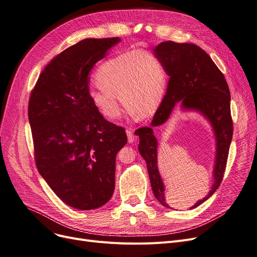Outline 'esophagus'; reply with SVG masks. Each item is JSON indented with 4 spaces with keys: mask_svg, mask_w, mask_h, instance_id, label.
Segmentation results:
<instances>
[{
    "mask_svg": "<svg viewBox=\"0 0 257 257\" xmlns=\"http://www.w3.org/2000/svg\"><path fill=\"white\" fill-rule=\"evenodd\" d=\"M126 135H127V141H128V143H133V142L135 141L134 134H133V131H132V130H126Z\"/></svg>",
    "mask_w": 257,
    "mask_h": 257,
    "instance_id": "34e87169",
    "label": "esophagus"
}]
</instances>
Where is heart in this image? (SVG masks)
<instances>
[{
    "label": "heart",
    "mask_w": 257,
    "mask_h": 257,
    "mask_svg": "<svg viewBox=\"0 0 257 257\" xmlns=\"http://www.w3.org/2000/svg\"><path fill=\"white\" fill-rule=\"evenodd\" d=\"M96 89L88 94L100 114L107 119L120 115V99L132 116L147 117L161 104L167 89V71L155 55L131 50L106 60L94 76Z\"/></svg>",
    "instance_id": "1"
}]
</instances>
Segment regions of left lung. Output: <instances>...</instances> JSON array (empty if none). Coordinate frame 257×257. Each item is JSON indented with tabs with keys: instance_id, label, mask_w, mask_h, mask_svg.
<instances>
[{
	"instance_id": "left-lung-1",
	"label": "left lung",
	"mask_w": 257,
	"mask_h": 257,
	"mask_svg": "<svg viewBox=\"0 0 257 257\" xmlns=\"http://www.w3.org/2000/svg\"><path fill=\"white\" fill-rule=\"evenodd\" d=\"M153 53L163 63L170 79L166 96L154 116L151 126L136 130L135 135L140 139L138 150L147 162L154 196L162 206L172 209L166 199V187L158 170V141L154 135L153 127L166 123L173 108L180 102L181 110L196 111L207 119L216 141L213 169L214 182L207 196L192 206L190 208L192 210L212 196L223 177L233 136L230 90L216 64L197 45L166 41L154 48Z\"/></svg>"
}]
</instances>
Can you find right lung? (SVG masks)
I'll list each match as a JSON object with an SVG mask.
<instances>
[{"label":"right lung","instance_id":"1","mask_svg":"<svg viewBox=\"0 0 257 257\" xmlns=\"http://www.w3.org/2000/svg\"><path fill=\"white\" fill-rule=\"evenodd\" d=\"M120 38L84 39L50 61L28 104L36 164L57 196L78 210L105 204L115 190L116 155L127 137L88 94V74Z\"/></svg>","mask_w":257,"mask_h":257}]
</instances>
